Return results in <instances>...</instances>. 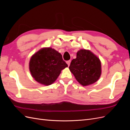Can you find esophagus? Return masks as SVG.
I'll list each match as a JSON object with an SVG mask.
<instances>
[{"label":"esophagus","mask_w":130,"mask_h":130,"mask_svg":"<svg viewBox=\"0 0 130 130\" xmlns=\"http://www.w3.org/2000/svg\"><path fill=\"white\" fill-rule=\"evenodd\" d=\"M66 63H67L68 66H69V65H70V61H67L66 62Z\"/></svg>","instance_id":"34e87169"}]
</instances>
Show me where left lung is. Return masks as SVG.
I'll return each instance as SVG.
<instances>
[{"instance_id":"obj_1","label":"left lung","mask_w":130,"mask_h":130,"mask_svg":"<svg viewBox=\"0 0 130 130\" xmlns=\"http://www.w3.org/2000/svg\"><path fill=\"white\" fill-rule=\"evenodd\" d=\"M69 68L76 80L84 86L95 83L101 74L100 60L88 50L78 51L76 58L72 61Z\"/></svg>"}]
</instances>
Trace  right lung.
I'll return each instance as SVG.
<instances>
[{"mask_svg":"<svg viewBox=\"0 0 130 130\" xmlns=\"http://www.w3.org/2000/svg\"><path fill=\"white\" fill-rule=\"evenodd\" d=\"M68 65L62 55L52 48H44L34 54L29 62L31 75L38 83L52 85Z\"/></svg>","mask_w":130,"mask_h":130,"instance_id":"1","label":"right lung"}]
</instances>
